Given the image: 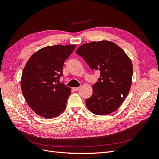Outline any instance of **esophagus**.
Listing matches in <instances>:
<instances>
[{
  "instance_id": "34e87169",
  "label": "esophagus",
  "mask_w": 159,
  "mask_h": 159,
  "mask_svg": "<svg viewBox=\"0 0 159 159\" xmlns=\"http://www.w3.org/2000/svg\"><path fill=\"white\" fill-rule=\"evenodd\" d=\"M80 89V87H76V88H74V90L75 91H78L79 89Z\"/></svg>"
}]
</instances>
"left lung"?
<instances>
[{
    "instance_id": "1",
    "label": "left lung",
    "mask_w": 159,
    "mask_h": 159,
    "mask_svg": "<svg viewBox=\"0 0 159 159\" xmlns=\"http://www.w3.org/2000/svg\"><path fill=\"white\" fill-rule=\"evenodd\" d=\"M76 54L91 69L99 70L100 77L93 85V94L85 103L91 112L105 115L116 111L131 89L133 64L131 59L115 43L102 40L84 44Z\"/></svg>"
}]
</instances>
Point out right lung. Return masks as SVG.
<instances>
[{
  "mask_svg": "<svg viewBox=\"0 0 159 159\" xmlns=\"http://www.w3.org/2000/svg\"><path fill=\"white\" fill-rule=\"evenodd\" d=\"M75 48V44L44 47L25 65L20 81L22 92L29 107L40 116L54 118L65 110L71 89L58 81L63 75L64 61Z\"/></svg>",
  "mask_w": 159,
  "mask_h": 159,
  "instance_id": "obj_1",
  "label": "right lung"
}]
</instances>
